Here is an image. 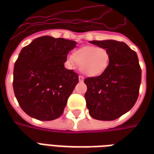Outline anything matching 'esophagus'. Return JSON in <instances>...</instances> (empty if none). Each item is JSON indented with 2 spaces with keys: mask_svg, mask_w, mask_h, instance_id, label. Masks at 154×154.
Instances as JSON below:
<instances>
[{
  "mask_svg": "<svg viewBox=\"0 0 154 154\" xmlns=\"http://www.w3.org/2000/svg\"><path fill=\"white\" fill-rule=\"evenodd\" d=\"M83 80H84V77H82V76H79V82H83Z\"/></svg>",
  "mask_w": 154,
  "mask_h": 154,
  "instance_id": "1",
  "label": "esophagus"
}]
</instances>
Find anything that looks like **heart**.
<instances>
[{"label": "heart", "mask_w": 154, "mask_h": 154, "mask_svg": "<svg viewBox=\"0 0 154 154\" xmlns=\"http://www.w3.org/2000/svg\"><path fill=\"white\" fill-rule=\"evenodd\" d=\"M69 65L79 64L80 71L88 77H98L105 72L110 62V55L105 49L86 45L81 47L68 56Z\"/></svg>", "instance_id": "b5f03b06"}]
</instances>
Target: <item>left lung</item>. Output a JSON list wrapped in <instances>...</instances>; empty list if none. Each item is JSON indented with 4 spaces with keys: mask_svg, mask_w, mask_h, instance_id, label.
Here are the masks:
<instances>
[{
    "mask_svg": "<svg viewBox=\"0 0 154 154\" xmlns=\"http://www.w3.org/2000/svg\"><path fill=\"white\" fill-rule=\"evenodd\" d=\"M110 55L104 73L84 81L89 113L100 121H113L126 113L136 103L141 85V70L137 53L124 42L114 40L91 41Z\"/></svg>",
    "mask_w": 154,
    "mask_h": 154,
    "instance_id": "left-lung-1",
    "label": "left lung"
}]
</instances>
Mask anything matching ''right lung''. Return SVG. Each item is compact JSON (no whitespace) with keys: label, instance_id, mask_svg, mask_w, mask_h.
Returning <instances> with one entry per match:
<instances>
[{"label":"right lung","instance_id":"add662e5","mask_svg":"<svg viewBox=\"0 0 154 154\" xmlns=\"http://www.w3.org/2000/svg\"><path fill=\"white\" fill-rule=\"evenodd\" d=\"M77 42L43 36L24 47L14 65L13 90L23 111L40 121L62 114L78 75L64 63Z\"/></svg>","mask_w":154,"mask_h":154}]
</instances>
